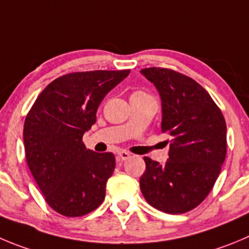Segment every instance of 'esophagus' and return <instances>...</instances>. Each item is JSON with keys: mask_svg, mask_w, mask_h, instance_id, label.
Here are the masks:
<instances>
[{"mask_svg": "<svg viewBox=\"0 0 249 249\" xmlns=\"http://www.w3.org/2000/svg\"><path fill=\"white\" fill-rule=\"evenodd\" d=\"M129 157L130 153L126 152V151H120V152H118V159H119L120 161H126Z\"/></svg>", "mask_w": 249, "mask_h": 249, "instance_id": "34e87169", "label": "esophagus"}]
</instances>
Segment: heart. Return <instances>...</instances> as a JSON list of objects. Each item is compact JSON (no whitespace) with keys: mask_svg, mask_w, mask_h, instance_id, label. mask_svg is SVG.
I'll list each match as a JSON object with an SVG mask.
<instances>
[{"mask_svg":"<svg viewBox=\"0 0 249 249\" xmlns=\"http://www.w3.org/2000/svg\"><path fill=\"white\" fill-rule=\"evenodd\" d=\"M138 93H140V92H138Z\"/></svg>","mask_w":249,"mask_h":249,"instance_id":"obj_1","label":"heart"}]
</instances>
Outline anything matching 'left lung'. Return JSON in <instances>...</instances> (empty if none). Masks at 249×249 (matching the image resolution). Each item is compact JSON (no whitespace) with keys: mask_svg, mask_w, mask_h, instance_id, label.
Here are the masks:
<instances>
[{"mask_svg":"<svg viewBox=\"0 0 249 249\" xmlns=\"http://www.w3.org/2000/svg\"><path fill=\"white\" fill-rule=\"evenodd\" d=\"M157 88L162 132L169 136L164 164L143 157L140 188L151 206L184 213L208 196L226 157V123L219 107L193 78L169 69L141 70Z\"/></svg>","mask_w":249,"mask_h":249,"instance_id":"left-lung-1","label":"left lung"}]
</instances>
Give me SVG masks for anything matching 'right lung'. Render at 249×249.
<instances>
[{
  "mask_svg": "<svg viewBox=\"0 0 249 249\" xmlns=\"http://www.w3.org/2000/svg\"><path fill=\"white\" fill-rule=\"evenodd\" d=\"M129 73L99 70L61 76L44 88L25 118L28 167L46 203L61 215H86L106 198L115 157L87 150L82 136L96 123L107 93Z\"/></svg>",
  "mask_w": 249,
  "mask_h": 249,
  "instance_id": "1",
  "label": "right lung"
}]
</instances>
